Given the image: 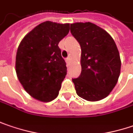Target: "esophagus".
<instances>
[{"label": "esophagus", "instance_id": "34e87169", "mask_svg": "<svg viewBox=\"0 0 133 133\" xmlns=\"http://www.w3.org/2000/svg\"><path fill=\"white\" fill-rule=\"evenodd\" d=\"M66 63L67 64H69L70 62H71V59H70V57H68V58H67L66 59Z\"/></svg>", "mask_w": 133, "mask_h": 133}]
</instances>
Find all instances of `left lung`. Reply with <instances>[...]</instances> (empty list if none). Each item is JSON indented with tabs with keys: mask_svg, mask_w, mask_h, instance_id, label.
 Listing matches in <instances>:
<instances>
[{
	"mask_svg": "<svg viewBox=\"0 0 133 133\" xmlns=\"http://www.w3.org/2000/svg\"><path fill=\"white\" fill-rule=\"evenodd\" d=\"M71 32L81 47V74L72 79L77 94L85 101H101L110 94L120 76L116 44L105 30L91 22L71 24Z\"/></svg>",
	"mask_w": 133,
	"mask_h": 133,
	"instance_id": "1",
	"label": "left lung"
}]
</instances>
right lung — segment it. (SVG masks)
I'll return each mask as SVG.
<instances>
[{"mask_svg": "<svg viewBox=\"0 0 133 133\" xmlns=\"http://www.w3.org/2000/svg\"><path fill=\"white\" fill-rule=\"evenodd\" d=\"M69 30V24L45 21L28 32L18 48L17 77L24 90L36 100L50 102L59 95L67 68L58 44Z\"/></svg>", "mask_w": 133, "mask_h": 133, "instance_id": "right-lung-1", "label": "right lung"}]
</instances>
